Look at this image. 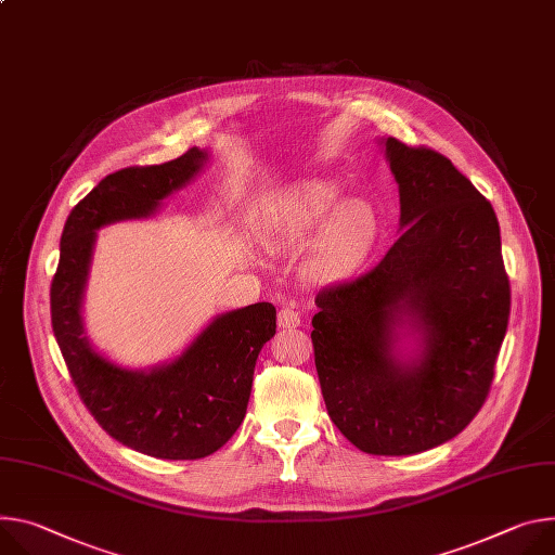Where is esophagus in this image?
I'll use <instances>...</instances> for the list:
<instances>
[{"label":"esophagus","instance_id":"obj_1","mask_svg":"<svg viewBox=\"0 0 555 555\" xmlns=\"http://www.w3.org/2000/svg\"><path fill=\"white\" fill-rule=\"evenodd\" d=\"M279 325H281V327H298V325H300V314H298L294 308L285 306V308H281V312H279Z\"/></svg>","mask_w":555,"mask_h":555}]
</instances>
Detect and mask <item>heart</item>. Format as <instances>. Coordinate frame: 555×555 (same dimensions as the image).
I'll use <instances>...</instances> for the list:
<instances>
[{
	"instance_id": "heart-1",
	"label": "heart",
	"mask_w": 555,
	"mask_h": 555,
	"mask_svg": "<svg viewBox=\"0 0 555 555\" xmlns=\"http://www.w3.org/2000/svg\"><path fill=\"white\" fill-rule=\"evenodd\" d=\"M343 190L330 179H310L281 194L261 223V238L274 251H296L317 232L306 268L317 281L354 274L378 238V215L363 198L338 201Z\"/></svg>"
}]
</instances>
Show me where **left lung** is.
Masks as SVG:
<instances>
[{
    "label": "left lung",
    "mask_w": 555,
    "mask_h": 555,
    "mask_svg": "<svg viewBox=\"0 0 555 555\" xmlns=\"http://www.w3.org/2000/svg\"><path fill=\"white\" fill-rule=\"evenodd\" d=\"M400 236L370 272L325 285L312 319L332 423L372 456H410L459 436L480 412L512 308L489 201L444 155L385 141ZM424 334L418 362L392 359L395 325Z\"/></svg>",
    "instance_id": "left-lung-1"
}]
</instances>
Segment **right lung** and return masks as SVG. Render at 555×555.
<instances>
[{
	"instance_id": "obj_1",
	"label": "right lung",
	"mask_w": 555,
	"mask_h": 555,
	"mask_svg": "<svg viewBox=\"0 0 555 555\" xmlns=\"http://www.w3.org/2000/svg\"><path fill=\"white\" fill-rule=\"evenodd\" d=\"M206 153L159 166H132L92 188L66 219L50 283V321L88 412L121 444L162 461H198L221 449L245 418L261 347L276 332V308L255 304L215 319L183 354L153 372L117 367L90 347L81 323L94 230L155 212L185 185Z\"/></svg>"
}]
</instances>
